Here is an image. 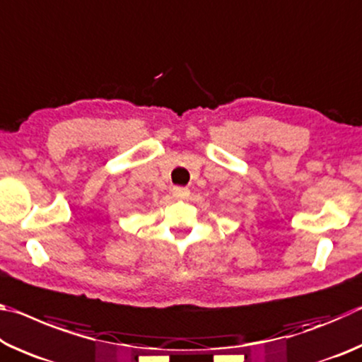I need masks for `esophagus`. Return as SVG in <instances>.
I'll use <instances>...</instances> for the list:
<instances>
[{
  "mask_svg": "<svg viewBox=\"0 0 362 362\" xmlns=\"http://www.w3.org/2000/svg\"><path fill=\"white\" fill-rule=\"evenodd\" d=\"M173 194L177 199H187L189 196V189L185 187H174L173 188Z\"/></svg>",
  "mask_w": 362,
  "mask_h": 362,
  "instance_id": "esophagus-1",
  "label": "esophagus"
}]
</instances>
